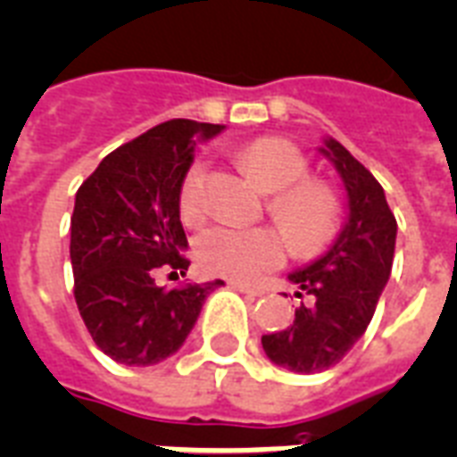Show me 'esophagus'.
<instances>
[{
    "label": "esophagus",
    "mask_w": 457,
    "mask_h": 457,
    "mask_svg": "<svg viewBox=\"0 0 457 457\" xmlns=\"http://www.w3.org/2000/svg\"><path fill=\"white\" fill-rule=\"evenodd\" d=\"M228 287L237 289V292H243V294H250V296H262L263 294L262 287H254V285H247V282H240V280H228Z\"/></svg>",
    "instance_id": "1"
}]
</instances>
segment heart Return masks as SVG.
Segmentation results:
<instances>
[{
    "label": "heart",
    "instance_id": "heart-1",
    "mask_svg": "<svg viewBox=\"0 0 457 457\" xmlns=\"http://www.w3.org/2000/svg\"><path fill=\"white\" fill-rule=\"evenodd\" d=\"M259 188L269 191V210L292 237L296 250L318 252L338 231L341 205L334 188L308 175V161L296 145L282 137H259L237 154ZM205 161L184 172L177 207L187 224L205 214ZM195 259L212 275L252 280L285 259V240L270 228H236L214 224L195 237Z\"/></svg>",
    "mask_w": 457,
    "mask_h": 457
}]
</instances>
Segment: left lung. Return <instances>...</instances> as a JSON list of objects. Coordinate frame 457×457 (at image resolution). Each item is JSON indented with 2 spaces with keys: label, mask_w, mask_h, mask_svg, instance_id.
Wrapping results in <instances>:
<instances>
[{
  "label": "left lung",
  "mask_w": 457,
  "mask_h": 457,
  "mask_svg": "<svg viewBox=\"0 0 457 457\" xmlns=\"http://www.w3.org/2000/svg\"><path fill=\"white\" fill-rule=\"evenodd\" d=\"M320 152L341 175L348 221L327 254L289 273L301 287L296 294L311 303L296 308L287 329L262 337L269 360L296 373L334 367L360 341L390 278L397 237V220L378 179L337 139H324Z\"/></svg>",
  "instance_id": "left-lung-1"
}]
</instances>
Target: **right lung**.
Returning a JSON list of instances; mask_svg holds the SVG:
<instances>
[{"label":"right lung","mask_w":457,"mask_h":457,"mask_svg":"<svg viewBox=\"0 0 457 457\" xmlns=\"http://www.w3.org/2000/svg\"><path fill=\"white\" fill-rule=\"evenodd\" d=\"M224 126L172 119L102 158L77 191L70 259L74 299L97 348L149 367L182 348L207 294L221 280L158 287L154 275L188 269L177 194L198 139Z\"/></svg>","instance_id":"obj_1"}]
</instances>
